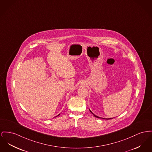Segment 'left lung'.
I'll return each instance as SVG.
<instances>
[{
  "label": "left lung",
  "instance_id": "left-lung-1",
  "mask_svg": "<svg viewBox=\"0 0 152 152\" xmlns=\"http://www.w3.org/2000/svg\"><path fill=\"white\" fill-rule=\"evenodd\" d=\"M89 111H90V112L94 115V116H95V117H96V118H102V119H112V118H100V117H99V116H96V115H95L94 114H93L92 112H91V111L89 110Z\"/></svg>",
  "mask_w": 152,
  "mask_h": 152
}]
</instances>
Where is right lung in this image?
<instances>
[{"mask_svg": "<svg viewBox=\"0 0 152 152\" xmlns=\"http://www.w3.org/2000/svg\"><path fill=\"white\" fill-rule=\"evenodd\" d=\"M60 114H58V115H57V116H56V117H57V116H59V115H60Z\"/></svg>", "mask_w": 152, "mask_h": 152, "instance_id": "add662e5", "label": "right lung"}]
</instances>
